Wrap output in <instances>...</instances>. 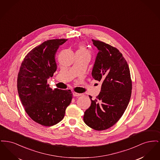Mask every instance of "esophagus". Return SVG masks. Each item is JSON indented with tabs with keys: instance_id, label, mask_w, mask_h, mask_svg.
Segmentation results:
<instances>
[{
	"instance_id": "1",
	"label": "esophagus",
	"mask_w": 160,
	"mask_h": 160,
	"mask_svg": "<svg viewBox=\"0 0 160 160\" xmlns=\"http://www.w3.org/2000/svg\"><path fill=\"white\" fill-rule=\"evenodd\" d=\"M73 95H74V97H80V96H81V95H82V94H81V93H77V92H73Z\"/></svg>"
}]
</instances>
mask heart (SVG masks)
I'll return each instance as SVG.
<instances>
[{
  "label": "heart",
  "mask_w": 160,
  "mask_h": 160,
  "mask_svg": "<svg viewBox=\"0 0 160 160\" xmlns=\"http://www.w3.org/2000/svg\"><path fill=\"white\" fill-rule=\"evenodd\" d=\"M77 51H79V52H86V53H88V50H86V48H85V47L83 46H80L79 47V48Z\"/></svg>",
  "instance_id": "1"
}]
</instances>
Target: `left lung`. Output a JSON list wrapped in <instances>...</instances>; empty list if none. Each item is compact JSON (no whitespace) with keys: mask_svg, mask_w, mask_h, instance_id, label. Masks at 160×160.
<instances>
[{"mask_svg":"<svg viewBox=\"0 0 160 160\" xmlns=\"http://www.w3.org/2000/svg\"><path fill=\"white\" fill-rule=\"evenodd\" d=\"M98 50L92 76L102 83L97 99L84 114V123L92 129L102 131L114 125L122 117L131 95L129 67L122 54L104 42L92 39Z\"/></svg>","mask_w":160,"mask_h":160,"instance_id":"left-lung-1","label":"left lung"}]
</instances>
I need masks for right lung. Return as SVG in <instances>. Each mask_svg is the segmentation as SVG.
Masks as SVG:
<instances>
[{
    "label": "right lung",
    "mask_w": 160,
    "mask_h": 160,
    "mask_svg": "<svg viewBox=\"0 0 160 160\" xmlns=\"http://www.w3.org/2000/svg\"><path fill=\"white\" fill-rule=\"evenodd\" d=\"M67 41L47 40L33 48L24 58L18 74V93L26 112L33 121L46 127L63 119L72 98L71 90H53L47 84L57 69L55 54Z\"/></svg>",
    "instance_id": "add662e5"
}]
</instances>
